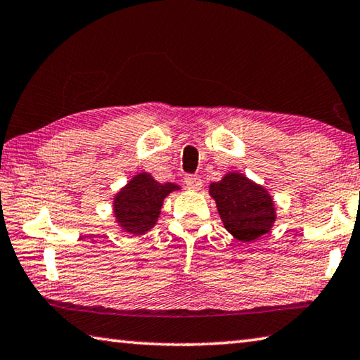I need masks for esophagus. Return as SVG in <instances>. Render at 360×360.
Returning <instances> with one entry per match:
<instances>
[{"mask_svg":"<svg viewBox=\"0 0 360 360\" xmlns=\"http://www.w3.org/2000/svg\"><path fill=\"white\" fill-rule=\"evenodd\" d=\"M184 184H186L187 189L193 191V192H197V191L202 189V179L197 178V176H186Z\"/></svg>","mask_w":360,"mask_h":360,"instance_id":"34e87169","label":"esophagus"}]
</instances>
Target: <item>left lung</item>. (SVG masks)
<instances>
[{"mask_svg":"<svg viewBox=\"0 0 360 360\" xmlns=\"http://www.w3.org/2000/svg\"><path fill=\"white\" fill-rule=\"evenodd\" d=\"M210 195L226 231L243 243L269 233L277 219L276 203L266 187L238 171H229L221 181L211 182Z\"/></svg>","mask_w":360,"mask_h":360,"instance_id":"1","label":"left lung"}]
</instances>
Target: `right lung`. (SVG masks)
Here are the masks:
<instances>
[{
  "mask_svg": "<svg viewBox=\"0 0 360 360\" xmlns=\"http://www.w3.org/2000/svg\"><path fill=\"white\" fill-rule=\"evenodd\" d=\"M179 189L173 182L160 184L150 173H138L113 197L115 222L123 232L144 236L157 224L165 198Z\"/></svg>",
  "mask_w": 360,
  "mask_h": 360,
  "instance_id": "right-lung-1",
  "label": "right lung"
}]
</instances>
